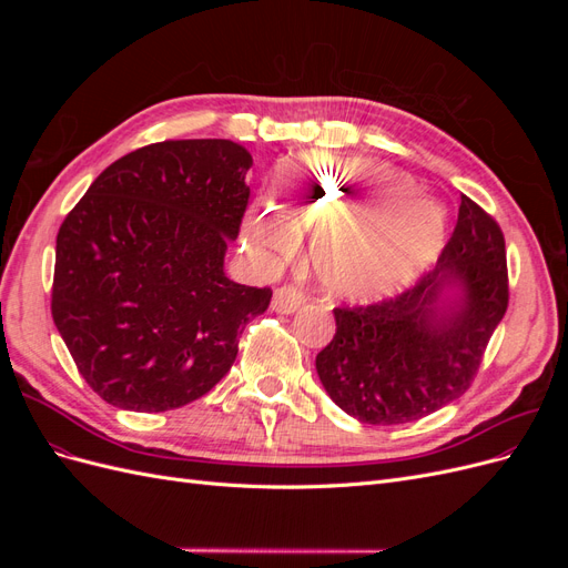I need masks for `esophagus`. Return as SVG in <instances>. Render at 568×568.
<instances>
[{
  "instance_id": "esophagus-1",
  "label": "esophagus",
  "mask_w": 568,
  "mask_h": 568,
  "mask_svg": "<svg viewBox=\"0 0 568 568\" xmlns=\"http://www.w3.org/2000/svg\"><path fill=\"white\" fill-rule=\"evenodd\" d=\"M303 303H305V296L301 294L298 288L282 286V288L274 291L272 311L280 313V315H291V313H296Z\"/></svg>"
}]
</instances>
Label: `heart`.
<instances>
[{"label": "heart", "mask_w": 568, "mask_h": 568, "mask_svg": "<svg viewBox=\"0 0 568 568\" xmlns=\"http://www.w3.org/2000/svg\"><path fill=\"white\" fill-rule=\"evenodd\" d=\"M417 194L415 180L369 161L307 156L284 168L277 211L255 205L244 236L284 255L294 230H315L307 257L326 294L376 301L415 282L445 246V213Z\"/></svg>", "instance_id": "1"}]
</instances>
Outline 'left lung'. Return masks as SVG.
Masks as SVG:
<instances>
[{"mask_svg":"<svg viewBox=\"0 0 568 568\" xmlns=\"http://www.w3.org/2000/svg\"><path fill=\"white\" fill-rule=\"evenodd\" d=\"M507 301L505 236L462 196L432 272L390 301L334 307L336 334L315 359L320 382L357 422H417L469 388Z\"/></svg>","mask_w":568,"mask_h":568,"instance_id":"1","label":"left lung"}]
</instances>
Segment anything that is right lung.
Masks as SVG:
<instances>
[{"instance_id":"add662e5","label":"right lung","mask_w":568,"mask_h":568,"mask_svg":"<svg viewBox=\"0 0 568 568\" xmlns=\"http://www.w3.org/2000/svg\"><path fill=\"white\" fill-rule=\"evenodd\" d=\"M251 165L230 140L151 144L111 163L65 215L51 317L99 398L175 409L234 365L239 334L272 298L225 274Z\"/></svg>"}]
</instances>
